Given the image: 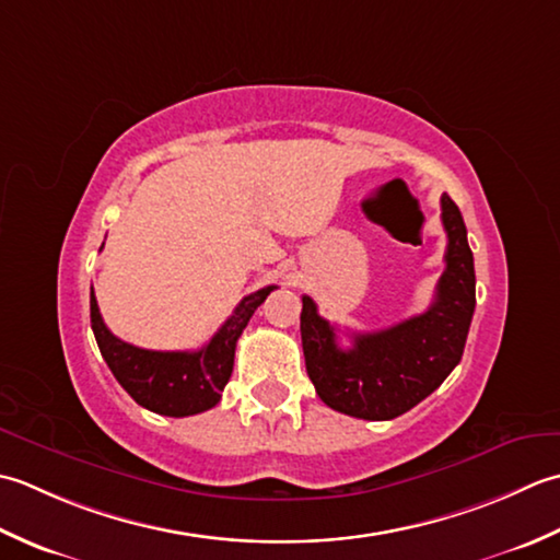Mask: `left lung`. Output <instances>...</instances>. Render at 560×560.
Here are the masks:
<instances>
[{
	"label": "left lung",
	"instance_id": "left-lung-1",
	"mask_svg": "<svg viewBox=\"0 0 560 560\" xmlns=\"http://www.w3.org/2000/svg\"><path fill=\"white\" fill-rule=\"evenodd\" d=\"M440 202L447 266L428 312L374 334H355L343 350L336 326L318 316L312 296H302L306 374L318 398L338 413L362 420L401 416L435 392L464 355L476 306L474 254L459 208L447 192Z\"/></svg>",
	"mask_w": 560,
	"mask_h": 560
}]
</instances>
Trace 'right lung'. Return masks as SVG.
Listing matches in <instances>:
<instances>
[{"label": "right lung", "mask_w": 560, "mask_h": 560, "mask_svg": "<svg viewBox=\"0 0 560 560\" xmlns=\"http://www.w3.org/2000/svg\"><path fill=\"white\" fill-rule=\"evenodd\" d=\"M276 284L244 296L234 314L200 350H144L113 336L98 312L91 288V328H94L101 355L118 384L137 404L159 416L186 418L220 404L222 392L232 376L236 340Z\"/></svg>", "instance_id": "obj_1"}]
</instances>
